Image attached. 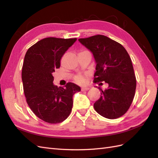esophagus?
I'll return each instance as SVG.
<instances>
[{
	"label": "esophagus",
	"instance_id": "1",
	"mask_svg": "<svg viewBox=\"0 0 158 158\" xmlns=\"http://www.w3.org/2000/svg\"><path fill=\"white\" fill-rule=\"evenodd\" d=\"M89 89V88H88V87H82V88H81V90H82V91H88Z\"/></svg>",
	"mask_w": 158,
	"mask_h": 158
}]
</instances>
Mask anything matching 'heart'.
Instances as JSON below:
<instances>
[{
  "instance_id": "1",
  "label": "heart",
  "mask_w": 158,
  "mask_h": 158,
  "mask_svg": "<svg viewBox=\"0 0 158 158\" xmlns=\"http://www.w3.org/2000/svg\"><path fill=\"white\" fill-rule=\"evenodd\" d=\"M75 82L79 84H82L85 82V78L84 76L82 75H78L75 77Z\"/></svg>"
}]
</instances>
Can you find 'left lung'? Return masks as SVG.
I'll list each match as a JSON object with an SVG mask.
<instances>
[{
  "mask_svg": "<svg viewBox=\"0 0 158 158\" xmlns=\"http://www.w3.org/2000/svg\"><path fill=\"white\" fill-rule=\"evenodd\" d=\"M93 54L95 61L94 82L107 83L94 107L100 115L109 119L121 117L135 97L136 77L130 56L124 47L107 36L97 35L78 40Z\"/></svg>",
  "mask_w": 158,
  "mask_h": 158,
  "instance_id": "1",
  "label": "left lung"
}]
</instances>
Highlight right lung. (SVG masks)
<instances>
[{"instance_id":"add662e5","label":"right lung","mask_w":158,"mask_h":158,"mask_svg":"<svg viewBox=\"0 0 158 158\" xmlns=\"http://www.w3.org/2000/svg\"><path fill=\"white\" fill-rule=\"evenodd\" d=\"M77 40L47 37L30 47L22 66V79L26 102L35 115L51 124L67 118L73 108L74 94L80 87L69 82L65 88L52 83V73L60 66V59Z\"/></svg>"}]
</instances>
